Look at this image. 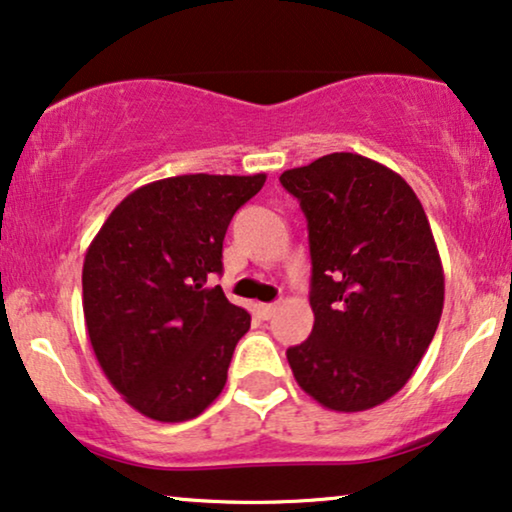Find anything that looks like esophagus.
Listing matches in <instances>:
<instances>
[{
    "mask_svg": "<svg viewBox=\"0 0 512 512\" xmlns=\"http://www.w3.org/2000/svg\"><path fill=\"white\" fill-rule=\"evenodd\" d=\"M276 311H278V304H260V316H262L264 320L274 318Z\"/></svg>",
    "mask_w": 512,
    "mask_h": 512,
    "instance_id": "34e87169",
    "label": "esophagus"
}]
</instances>
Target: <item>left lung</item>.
<instances>
[{
    "label": "left lung",
    "mask_w": 512,
    "mask_h": 512,
    "mask_svg": "<svg viewBox=\"0 0 512 512\" xmlns=\"http://www.w3.org/2000/svg\"><path fill=\"white\" fill-rule=\"evenodd\" d=\"M309 222V339L288 349L304 393L365 412L403 388L438 330L445 274L424 206L395 170L351 152L290 168Z\"/></svg>",
    "instance_id": "8db88e82"
}]
</instances>
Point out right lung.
<instances>
[{"mask_svg": "<svg viewBox=\"0 0 512 512\" xmlns=\"http://www.w3.org/2000/svg\"><path fill=\"white\" fill-rule=\"evenodd\" d=\"M267 175H177L109 213L81 271L93 353L133 410L163 424L199 417L222 393L250 313L220 285L231 217Z\"/></svg>", "mask_w": 512, "mask_h": 512, "instance_id": "right-lung-1", "label": "right lung"}]
</instances>
